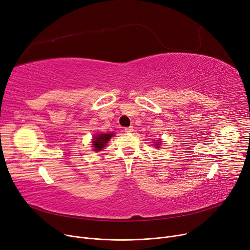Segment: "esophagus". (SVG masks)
Segmentation results:
<instances>
[{"instance_id":"34e87169","label":"esophagus","mask_w":250,"mask_h":250,"mask_svg":"<svg viewBox=\"0 0 250 250\" xmlns=\"http://www.w3.org/2000/svg\"><path fill=\"white\" fill-rule=\"evenodd\" d=\"M125 133H133L134 132V126H128L125 128Z\"/></svg>"}]
</instances>
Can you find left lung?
<instances>
[{
    "mask_svg": "<svg viewBox=\"0 0 250 250\" xmlns=\"http://www.w3.org/2000/svg\"><path fill=\"white\" fill-rule=\"evenodd\" d=\"M157 141H158V140H157ZM160 143H161V142L156 143V145H154V146H156V148H159V147H160Z\"/></svg>",
    "mask_w": 250,
    "mask_h": 250,
    "instance_id": "obj_1",
    "label": "left lung"
}]
</instances>
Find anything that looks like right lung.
Masks as SVG:
<instances>
[{
	"label": "right lung",
	"mask_w": 250,
	"mask_h": 250,
	"mask_svg": "<svg viewBox=\"0 0 250 250\" xmlns=\"http://www.w3.org/2000/svg\"><path fill=\"white\" fill-rule=\"evenodd\" d=\"M113 133L110 134H97L93 137L92 140V146H93V151L100 152L107 145L108 141L113 137Z\"/></svg>",
	"instance_id": "right-lung-1"
}]
</instances>
